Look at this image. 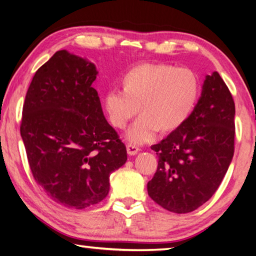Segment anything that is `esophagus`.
Instances as JSON below:
<instances>
[{
  "label": "esophagus",
  "instance_id": "obj_1",
  "mask_svg": "<svg viewBox=\"0 0 256 256\" xmlns=\"http://www.w3.org/2000/svg\"><path fill=\"white\" fill-rule=\"evenodd\" d=\"M126 151L130 156H136V154H138V152L140 151V148L136 146H133V144H128Z\"/></svg>",
  "mask_w": 256,
  "mask_h": 256
}]
</instances>
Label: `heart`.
Wrapping results in <instances>:
<instances>
[{
  "instance_id": "b5f03b06",
  "label": "heart",
  "mask_w": 256,
  "mask_h": 256,
  "mask_svg": "<svg viewBox=\"0 0 256 256\" xmlns=\"http://www.w3.org/2000/svg\"><path fill=\"white\" fill-rule=\"evenodd\" d=\"M198 96L196 75L187 68L146 64L122 77V92L110 90L104 97L110 123L122 130L128 120L141 116L125 132L134 146L152 141L158 132L169 134L184 124Z\"/></svg>"
}]
</instances>
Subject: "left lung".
Here are the masks:
<instances>
[{"label": "left lung", "mask_w": 256, "mask_h": 256, "mask_svg": "<svg viewBox=\"0 0 256 256\" xmlns=\"http://www.w3.org/2000/svg\"><path fill=\"white\" fill-rule=\"evenodd\" d=\"M235 104L220 74L207 75L194 110L176 131L152 146L159 158L148 194L176 214L210 199L234 156Z\"/></svg>", "instance_id": "1"}]
</instances>
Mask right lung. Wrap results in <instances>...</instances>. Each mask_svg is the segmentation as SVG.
Returning <instances> with one entry per match:
<instances>
[{"label":"right lung","instance_id":"add662e5","mask_svg":"<svg viewBox=\"0 0 256 256\" xmlns=\"http://www.w3.org/2000/svg\"><path fill=\"white\" fill-rule=\"evenodd\" d=\"M96 66L59 50L34 74L21 136L34 180L54 202L84 209L108 196L110 176L128 160L92 86Z\"/></svg>","mask_w":256,"mask_h":256}]
</instances>
